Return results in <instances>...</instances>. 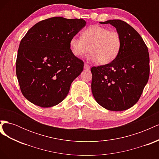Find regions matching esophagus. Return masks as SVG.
<instances>
[{
    "mask_svg": "<svg viewBox=\"0 0 159 159\" xmlns=\"http://www.w3.org/2000/svg\"><path fill=\"white\" fill-rule=\"evenodd\" d=\"M84 68L85 70H89L90 69V66L88 64H84Z\"/></svg>",
    "mask_w": 159,
    "mask_h": 159,
    "instance_id": "34e87169",
    "label": "esophagus"
}]
</instances>
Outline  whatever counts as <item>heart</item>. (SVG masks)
Segmentation results:
<instances>
[{"mask_svg":"<svg viewBox=\"0 0 159 159\" xmlns=\"http://www.w3.org/2000/svg\"><path fill=\"white\" fill-rule=\"evenodd\" d=\"M122 40L119 34L108 28L91 26L81 33V37L74 36L70 40V48L72 54L81 57L91 52L88 58L97 60L99 64L111 63L119 55Z\"/></svg>","mask_w":159,"mask_h":159,"instance_id":"heart-1","label":"heart"}]
</instances>
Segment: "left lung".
I'll list each match as a JSON object with an SVG mask.
<instances>
[{
  "label": "left lung",
  "instance_id": "obj_1",
  "mask_svg": "<svg viewBox=\"0 0 159 159\" xmlns=\"http://www.w3.org/2000/svg\"><path fill=\"white\" fill-rule=\"evenodd\" d=\"M116 28L121 38V48L109 64L92 67L91 90L101 106L120 111L133 107L148 82L150 66L147 46L140 34L121 20L100 22Z\"/></svg>",
  "mask_w": 159,
  "mask_h": 159
}]
</instances>
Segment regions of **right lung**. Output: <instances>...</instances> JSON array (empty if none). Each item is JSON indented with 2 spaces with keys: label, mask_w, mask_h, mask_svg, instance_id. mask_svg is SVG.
<instances>
[{
  "label": "right lung",
  "mask_w": 159,
  "mask_h": 159,
  "mask_svg": "<svg viewBox=\"0 0 159 159\" xmlns=\"http://www.w3.org/2000/svg\"><path fill=\"white\" fill-rule=\"evenodd\" d=\"M85 24L81 18L57 16L28 30L19 45L16 72L21 92L29 102L50 107L65 99L84 66L71 53L70 40Z\"/></svg>",
  "instance_id": "add662e5"
}]
</instances>
